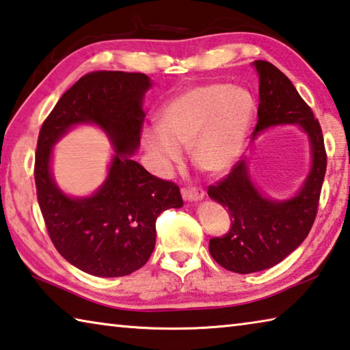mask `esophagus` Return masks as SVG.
I'll return each instance as SVG.
<instances>
[{"label": "esophagus", "mask_w": 350, "mask_h": 350, "mask_svg": "<svg viewBox=\"0 0 350 350\" xmlns=\"http://www.w3.org/2000/svg\"><path fill=\"white\" fill-rule=\"evenodd\" d=\"M182 194L183 198L188 199V200H199L205 196V191L200 187H187V188H182Z\"/></svg>", "instance_id": "34e87169"}]
</instances>
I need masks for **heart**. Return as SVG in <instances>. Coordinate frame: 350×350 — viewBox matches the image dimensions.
<instances>
[{"label": "heart", "mask_w": 350, "mask_h": 350, "mask_svg": "<svg viewBox=\"0 0 350 350\" xmlns=\"http://www.w3.org/2000/svg\"><path fill=\"white\" fill-rule=\"evenodd\" d=\"M253 116L254 100L244 88L194 86L165 105L161 125L144 134L145 145L163 167L180 161V146H191L194 163L217 174L239 157Z\"/></svg>", "instance_id": "obj_1"}]
</instances>
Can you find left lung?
Here are the masks:
<instances>
[{"label":"left lung","instance_id":"obj_1","mask_svg":"<svg viewBox=\"0 0 350 350\" xmlns=\"http://www.w3.org/2000/svg\"><path fill=\"white\" fill-rule=\"evenodd\" d=\"M259 74L258 123L253 135L275 125L296 123L309 134L313 165L304 187L293 199L275 202L258 193L244 159L216 185L208 196L228 210L230 230L210 239L213 259L234 273L270 269L301 245L315 222L327 168V154L319 122L286 75L269 62L253 63Z\"/></svg>","mask_w":350,"mask_h":350}]
</instances>
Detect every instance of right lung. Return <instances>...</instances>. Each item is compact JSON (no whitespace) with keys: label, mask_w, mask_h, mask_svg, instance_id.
<instances>
[{"label":"right lung","mask_w":350,"mask_h":350,"mask_svg":"<svg viewBox=\"0 0 350 350\" xmlns=\"http://www.w3.org/2000/svg\"><path fill=\"white\" fill-rule=\"evenodd\" d=\"M150 86L140 72H90L63 94L40 129L33 176L47 233L68 262L94 276H125L144 267L156 245L159 215L183 204L174 182L129 159L140 144L142 98ZM77 122L102 126L116 148L109 179L86 200L64 197L49 171L51 145Z\"/></svg>","instance_id":"1"}]
</instances>
